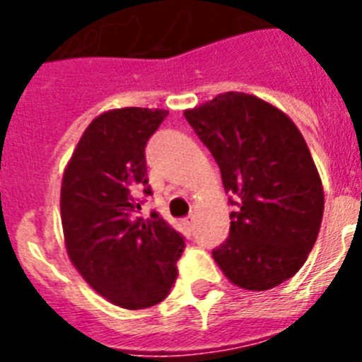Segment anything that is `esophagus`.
<instances>
[{
  "mask_svg": "<svg viewBox=\"0 0 362 362\" xmlns=\"http://www.w3.org/2000/svg\"><path fill=\"white\" fill-rule=\"evenodd\" d=\"M192 221H194V217L192 216H188V217H185L183 221H181V223H183V228L187 230L188 233H190V228H192Z\"/></svg>",
  "mask_w": 362,
  "mask_h": 362,
  "instance_id": "esophagus-1",
  "label": "esophagus"
}]
</instances>
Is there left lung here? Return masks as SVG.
Instances as JSON below:
<instances>
[{
	"label": "left lung",
	"mask_w": 362,
	"mask_h": 362,
	"mask_svg": "<svg viewBox=\"0 0 362 362\" xmlns=\"http://www.w3.org/2000/svg\"><path fill=\"white\" fill-rule=\"evenodd\" d=\"M219 165L230 233L212 255L225 276L263 292L297 274L321 228L325 194L308 145L279 108L243 92L185 112Z\"/></svg>",
	"instance_id": "8db88e82"
}]
</instances>
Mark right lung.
<instances>
[{
  "mask_svg": "<svg viewBox=\"0 0 362 362\" xmlns=\"http://www.w3.org/2000/svg\"><path fill=\"white\" fill-rule=\"evenodd\" d=\"M166 110L117 108L95 117L62 183L66 252L99 296L129 310L158 305L177 277L185 238L156 210L137 217L152 188L145 148ZM143 195V198H139Z\"/></svg>",
  "mask_w": 362,
  "mask_h": 362,
  "instance_id": "add662e5",
  "label": "right lung"
}]
</instances>
